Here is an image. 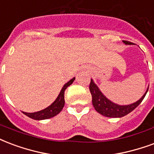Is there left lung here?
Wrapping results in <instances>:
<instances>
[{"label":"left lung","mask_w":154,"mask_h":154,"mask_svg":"<svg viewBox=\"0 0 154 154\" xmlns=\"http://www.w3.org/2000/svg\"><path fill=\"white\" fill-rule=\"evenodd\" d=\"M123 42L126 45H131V42L127 41H123ZM89 89L92 95V104L94 106V109L99 113L108 118H122L132 112L142 102V100H144L149 90V88L147 89L145 94L135 103L129 105H118L108 100L101 93L100 89L94 84L92 79H91Z\"/></svg>","instance_id":"1"}]
</instances>
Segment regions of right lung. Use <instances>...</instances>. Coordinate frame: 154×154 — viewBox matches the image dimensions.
<instances>
[{
	"label": "right lung",
	"instance_id": "obj_1",
	"mask_svg": "<svg viewBox=\"0 0 154 154\" xmlns=\"http://www.w3.org/2000/svg\"><path fill=\"white\" fill-rule=\"evenodd\" d=\"M74 80H75V77H73L72 79H71L68 82L66 83L65 85L63 86L62 90H61V91H60V94L57 97L55 101L51 105L47 107L46 109L41 110L39 112H32V113L25 112H23L26 116H28V117H29L30 118H32V119H35V120L48 119V118H53L54 116H56L57 114H59L61 112V110L64 106V103H65V101H64V91H65L66 89L68 88V86H70L72 83L73 82Z\"/></svg>",
	"mask_w": 154,
	"mask_h": 154
}]
</instances>
